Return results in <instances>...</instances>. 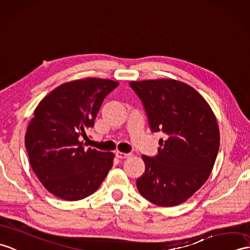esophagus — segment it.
<instances>
[{"instance_id": "esophagus-1", "label": "esophagus", "mask_w": 250, "mask_h": 250, "mask_svg": "<svg viewBox=\"0 0 250 250\" xmlns=\"http://www.w3.org/2000/svg\"><path fill=\"white\" fill-rule=\"evenodd\" d=\"M116 156H117L118 159L123 160V159H126L129 158V156H131V153H125V152H121V151H116Z\"/></svg>"}]
</instances>
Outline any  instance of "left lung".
I'll list each match as a JSON object with an SVG mask.
<instances>
[{
    "label": "left lung",
    "instance_id": "1",
    "mask_svg": "<svg viewBox=\"0 0 250 250\" xmlns=\"http://www.w3.org/2000/svg\"><path fill=\"white\" fill-rule=\"evenodd\" d=\"M130 86L141 99L150 130L165 134L158 154L142 155L146 169L136 180L138 191L156 206H178L205 184L215 163V115L202 96L180 81L148 80Z\"/></svg>",
    "mask_w": 250,
    "mask_h": 250
}]
</instances>
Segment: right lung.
I'll use <instances>...</instances> for the list:
<instances>
[{"label":"right lung","instance_id":"obj_1","mask_svg":"<svg viewBox=\"0 0 250 250\" xmlns=\"http://www.w3.org/2000/svg\"><path fill=\"white\" fill-rule=\"evenodd\" d=\"M119 85L87 78L65 83L44 97L25 134L30 163L51 194L69 201L99 188L113 166L114 153L84 149L80 137L92 127L105 97Z\"/></svg>","mask_w":250,"mask_h":250}]
</instances>
